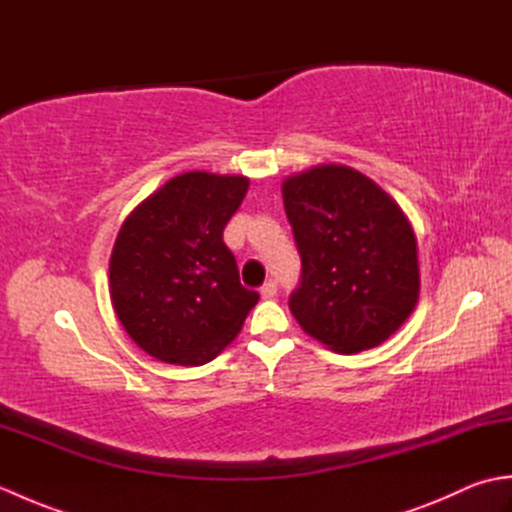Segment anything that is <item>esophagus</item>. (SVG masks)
Listing matches in <instances>:
<instances>
[{"label": "esophagus", "mask_w": 512, "mask_h": 512, "mask_svg": "<svg viewBox=\"0 0 512 512\" xmlns=\"http://www.w3.org/2000/svg\"><path fill=\"white\" fill-rule=\"evenodd\" d=\"M259 295H262L264 299H273L277 295V284H275V281H266V284L262 286V290H259Z\"/></svg>", "instance_id": "34e87169"}]
</instances>
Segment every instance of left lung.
<instances>
[{"label": "left lung", "instance_id": "obj_1", "mask_svg": "<svg viewBox=\"0 0 512 512\" xmlns=\"http://www.w3.org/2000/svg\"><path fill=\"white\" fill-rule=\"evenodd\" d=\"M301 255L290 312L341 354L387 341L420 295L418 244L400 206L361 171L317 165L281 184Z\"/></svg>", "mask_w": 512, "mask_h": 512}]
</instances>
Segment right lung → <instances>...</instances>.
Returning a JSON list of instances; mask_svg holds the SVG:
<instances>
[{
	"mask_svg": "<svg viewBox=\"0 0 512 512\" xmlns=\"http://www.w3.org/2000/svg\"><path fill=\"white\" fill-rule=\"evenodd\" d=\"M246 191L244 176L180 173L140 202L118 231L112 306L132 341L158 361H213L259 301L239 284L222 239Z\"/></svg>",
	"mask_w": 512,
	"mask_h": 512,
	"instance_id": "obj_1",
	"label": "right lung"
}]
</instances>
